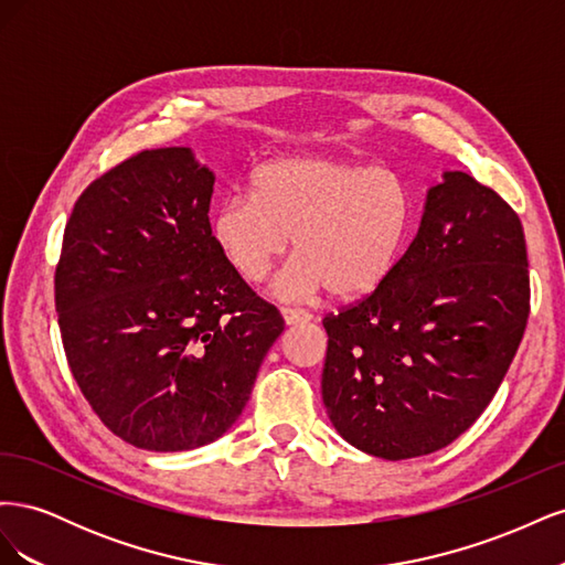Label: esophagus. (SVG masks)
<instances>
[{"instance_id":"34e87169","label":"esophagus","mask_w":565,"mask_h":565,"mask_svg":"<svg viewBox=\"0 0 565 565\" xmlns=\"http://www.w3.org/2000/svg\"><path fill=\"white\" fill-rule=\"evenodd\" d=\"M282 320L287 328H292V324H303V322H311L313 316H309L306 311H297V309H282Z\"/></svg>"}]
</instances>
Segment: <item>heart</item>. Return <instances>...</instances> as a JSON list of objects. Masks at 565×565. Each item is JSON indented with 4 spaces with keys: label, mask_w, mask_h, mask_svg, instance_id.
<instances>
[{
    "label": "heart",
    "mask_w": 565,
    "mask_h": 565,
    "mask_svg": "<svg viewBox=\"0 0 565 565\" xmlns=\"http://www.w3.org/2000/svg\"><path fill=\"white\" fill-rule=\"evenodd\" d=\"M212 237L226 264L247 282H262L289 247L299 252L273 292L301 301L328 292L361 299L396 270L409 228L413 200L388 169L332 156H289L264 164L252 193L221 200Z\"/></svg>",
    "instance_id": "b5f03b06"
}]
</instances>
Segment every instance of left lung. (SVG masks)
Segmentation results:
<instances>
[{
	"instance_id": "obj_1",
	"label": "left lung",
	"mask_w": 565,
	"mask_h": 565,
	"mask_svg": "<svg viewBox=\"0 0 565 565\" xmlns=\"http://www.w3.org/2000/svg\"><path fill=\"white\" fill-rule=\"evenodd\" d=\"M527 311L521 218L492 188L443 172L391 278L322 320L334 429L391 461L450 446L498 393Z\"/></svg>"
}]
</instances>
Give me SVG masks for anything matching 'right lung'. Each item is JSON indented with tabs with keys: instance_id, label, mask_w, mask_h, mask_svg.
<instances>
[{
	"instance_id": "obj_1",
	"label": "right lung",
	"mask_w": 565,
	"mask_h": 565,
	"mask_svg": "<svg viewBox=\"0 0 565 565\" xmlns=\"http://www.w3.org/2000/svg\"><path fill=\"white\" fill-rule=\"evenodd\" d=\"M214 179L191 148L143 150L96 179L65 226L67 365L100 422L141 450L224 436L285 330L214 245Z\"/></svg>"
}]
</instances>
